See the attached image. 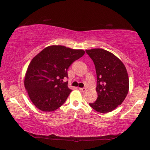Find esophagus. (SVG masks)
Returning <instances> with one entry per match:
<instances>
[{
    "label": "esophagus",
    "mask_w": 150,
    "mask_h": 150,
    "mask_svg": "<svg viewBox=\"0 0 150 150\" xmlns=\"http://www.w3.org/2000/svg\"><path fill=\"white\" fill-rule=\"evenodd\" d=\"M80 90L82 91V92H85L86 91V88H80Z\"/></svg>",
    "instance_id": "esophagus-1"
}]
</instances>
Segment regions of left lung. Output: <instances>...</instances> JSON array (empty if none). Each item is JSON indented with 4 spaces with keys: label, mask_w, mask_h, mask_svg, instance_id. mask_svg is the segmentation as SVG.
<instances>
[{
    "label": "left lung",
    "mask_w": 150,
    "mask_h": 150,
    "mask_svg": "<svg viewBox=\"0 0 150 150\" xmlns=\"http://www.w3.org/2000/svg\"><path fill=\"white\" fill-rule=\"evenodd\" d=\"M94 62L97 74L98 99L90 105L101 113L113 111L122 104L129 90L125 64L112 52L103 49L86 50Z\"/></svg>",
    "instance_id": "8db88e82"
}]
</instances>
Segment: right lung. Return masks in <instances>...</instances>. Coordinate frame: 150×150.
Returning a JSON list of instances; mask_svg holds the SVG:
<instances>
[{
	"label": "right lung",
	"instance_id": "right-lung-1",
	"mask_svg": "<svg viewBox=\"0 0 150 150\" xmlns=\"http://www.w3.org/2000/svg\"><path fill=\"white\" fill-rule=\"evenodd\" d=\"M85 53L83 49L62 45L48 46L33 58L24 78L29 98L37 108L44 112L55 111L71 92L63 79L72 63Z\"/></svg>",
	"mask_w": 150,
	"mask_h": 150
}]
</instances>
